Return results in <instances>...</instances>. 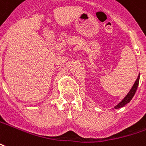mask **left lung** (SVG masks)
<instances>
[{
	"label": "left lung",
	"instance_id": "obj_1",
	"mask_svg": "<svg viewBox=\"0 0 146 146\" xmlns=\"http://www.w3.org/2000/svg\"><path fill=\"white\" fill-rule=\"evenodd\" d=\"M139 77H140V75H139V76H138V78H137L136 81L135 82V84H134L133 87H132V88L131 89V90L129 91V93L128 94V95L125 97L124 99H123L121 102H120L118 104H117V106L115 107V108L117 109V108H122V107H124L125 105V104H127L128 103H129L131 101V100L132 99V98L134 97V95H135V92H136V90L137 88H138V86H139Z\"/></svg>",
	"mask_w": 146,
	"mask_h": 146
}]
</instances>
